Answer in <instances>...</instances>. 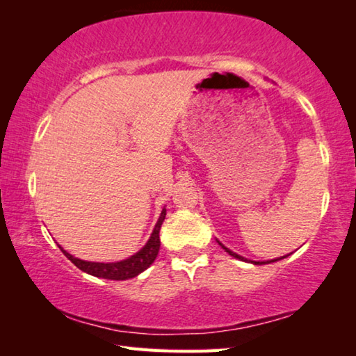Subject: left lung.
<instances>
[{
	"label": "left lung",
	"mask_w": 356,
	"mask_h": 356,
	"mask_svg": "<svg viewBox=\"0 0 356 356\" xmlns=\"http://www.w3.org/2000/svg\"><path fill=\"white\" fill-rule=\"evenodd\" d=\"M216 242H218V240H216ZM218 245L221 246L222 250H225L229 256H232V257H236V259H238V261H243V262H250V264H254V265H264V264H272V262H276V261H280V259H284V257H287L289 254H286V256H282V257H276V259H272V261H248V259H245L243 256H240V254H237V252H234V251H231L229 248H226L225 245H222L221 242H218Z\"/></svg>",
	"instance_id": "8db88e82"
}]
</instances>
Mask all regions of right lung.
I'll return each mask as SVG.
<instances>
[{
    "mask_svg": "<svg viewBox=\"0 0 356 356\" xmlns=\"http://www.w3.org/2000/svg\"><path fill=\"white\" fill-rule=\"evenodd\" d=\"M165 216H166V209L161 210L159 221H156V225L154 227L152 234H150L147 243L144 245L140 251L135 252L134 256H130L119 262L81 261V259L72 256L70 252L65 251L61 245H58V246L64 252V256L67 257L72 264H75L76 267L84 273L97 276V278L114 280V281L130 280V278H135V276L143 273L146 268H149L156 259V254H159V250H160V227H161V225H163Z\"/></svg>",
    "mask_w": 356,
    "mask_h": 356,
    "instance_id": "obj_1",
    "label": "right lung"
}]
</instances>
